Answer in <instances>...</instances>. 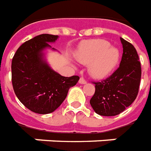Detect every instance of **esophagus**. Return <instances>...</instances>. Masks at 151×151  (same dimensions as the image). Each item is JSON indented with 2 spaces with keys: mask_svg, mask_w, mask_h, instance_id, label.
I'll use <instances>...</instances> for the list:
<instances>
[{
  "mask_svg": "<svg viewBox=\"0 0 151 151\" xmlns=\"http://www.w3.org/2000/svg\"><path fill=\"white\" fill-rule=\"evenodd\" d=\"M79 82H80V83H81V84H85V83H87V81L83 79V77H82V78H80Z\"/></svg>",
  "mask_w": 151,
  "mask_h": 151,
  "instance_id": "1",
  "label": "esophagus"
}]
</instances>
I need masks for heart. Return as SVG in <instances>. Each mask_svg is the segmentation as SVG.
Instances as JSON below:
<instances>
[{
    "instance_id": "obj_1",
    "label": "heart",
    "mask_w": 151,
    "mask_h": 151,
    "mask_svg": "<svg viewBox=\"0 0 151 151\" xmlns=\"http://www.w3.org/2000/svg\"><path fill=\"white\" fill-rule=\"evenodd\" d=\"M82 64L88 65V73L95 79L109 76L118 64L119 50L103 39L83 42L76 55Z\"/></svg>"
}]
</instances>
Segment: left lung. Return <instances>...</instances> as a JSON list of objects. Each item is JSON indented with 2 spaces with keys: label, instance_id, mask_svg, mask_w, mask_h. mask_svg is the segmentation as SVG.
Returning <instances> with one entry per match:
<instances>
[{
  "label": "left lung",
  "instance_id": "left-lung-1",
  "mask_svg": "<svg viewBox=\"0 0 151 151\" xmlns=\"http://www.w3.org/2000/svg\"><path fill=\"white\" fill-rule=\"evenodd\" d=\"M123 54L119 68L106 80L95 83V93L90 104L101 116L118 115L136 99L140 85L142 69L134 47L120 38Z\"/></svg>",
  "mask_w": 151,
  "mask_h": 151
}]
</instances>
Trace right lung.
<instances>
[{"instance_id": "1", "label": "right lung", "mask_w": 151, "mask_h": 151, "mask_svg": "<svg viewBox=\"0 0 151 151\" xmlns=\"http://www.w3.org/2000/svg\"><path fill=\"white\" fill-rule=\"evenodd\" d=\"M58 35L43 34L26 41L12 60V83L22 103L34 113L47 114L55 110L67 97L69 88L80 80L78 76L64 77L50 68L44 50L52 48Z\"/></svg>"}]
</instances>
